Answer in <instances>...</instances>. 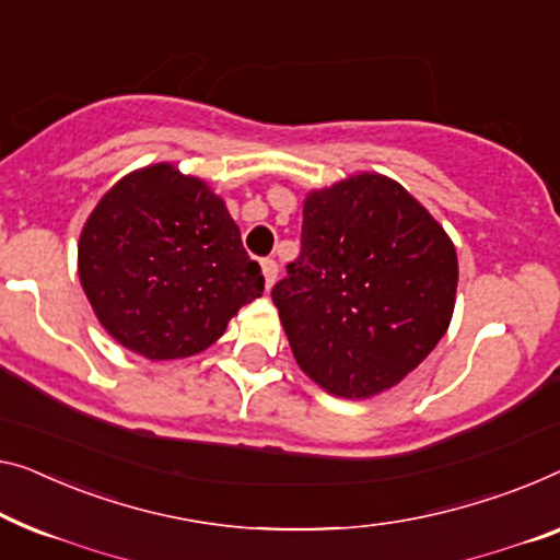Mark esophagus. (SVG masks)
<instances>
[{"mask_svg": "<svg viewBox=\"0 0 560 560\" xmlns=\"http://www.w3.org/2000/svg\"><path fill=\"white\" fill-rule=\"evenodd\" d=\"M261 271H264V279H266V289H271L273 281H277L279 264L273 261V258H264V261H261Z\"/></svg>", "mask_w": 560, "mask_h": 560, "instance_id": "esophagus-1", "label": "esophagus"}]
</instances>
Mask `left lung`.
<instances>
[{"label": "left lung", "mask_w": 560, "mask_h": 560, "mask_svg": "<svg viewBox=\"0 0 560 560\" xmlns=\"http://www.w3.org/2000/svg\"><path fill=\"white\" fill-rule=\"evenodd\" d=\"M457 254L397 180L360 173L304 200L302 254L271 289L291 352L329 395L402 382L447 331Z\"/></svg>", "instance_id": "8db88e82"}]
</instances>
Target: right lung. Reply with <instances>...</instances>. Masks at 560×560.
I'll use <instances>...</instances> for the list:
<instances>
[{
  "label": "right lung",
  "instance_id": "obj_1",
  "mask_svg": "<svg viewBox=\"0 0 560 560\" xmlns=\"http://www.w3.org/2000/svg\"><path fill=\"white\" fill-rule=\"evenodd\" d=\"M78 273L107 334L153 362L203 352L264 291L226 203L171 163L132 171L100 198Z\"/></svg>",
  "mask_w": 560,
  "mask_h": 560
}]
</instances>
